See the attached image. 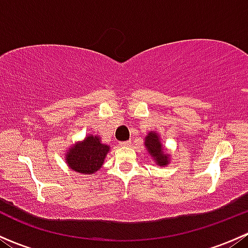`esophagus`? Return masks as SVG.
<instances>
[{"mask_svg":"<svg viewBox=\"0 0 248 248\" xmlns=\"http://www.w3.org/2000/svg\"><path fill=\"white\" fill-rule=\"evenodd\" d=\"M131 144H132L131 140H127V141L120 142V145H121V146H131Z\"/></svg>","mask_w":248,"mask_h":248,"instance_id":"obj_1","label":"esophagus"}]
</instances>
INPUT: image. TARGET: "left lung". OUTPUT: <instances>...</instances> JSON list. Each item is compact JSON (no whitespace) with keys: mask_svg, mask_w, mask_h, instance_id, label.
Segmentation results:
<instances>
[{"mask_svg":"<svg viewBox=\"0 0 248 248\" xmlns=\"http://www.w3.org/2000/svg\"><path fill=\"white\" fill-rule=\"evenodd\" d=\"M144 145L147 154L151 156L155 163L159 167H167L170 163L171 155L164 149L161 136L156 131H150L144 139Z\"/></svg>","mask_w":248,"mask_h":248,"instance_id":"left-lung-1","label":"left lung"}]
</instances>
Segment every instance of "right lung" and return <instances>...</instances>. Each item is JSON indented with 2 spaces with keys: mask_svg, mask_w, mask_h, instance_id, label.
<instances>
[{
  "mask_svg": "<svg viewBox=\"0 0 248 248\" xmlns=\"http://www.w3.org/2000/svg\"><path fill=\"white\" fill-rule=\"evenodd\" d=\"M109 151L110 146L102 142L101 137L87 134L66 150L64 161L71 170L91 175L102 168Z\"/></svg>",
  "mask_w": 248,
  "mask_h": 248,
  "instance_id": "add662e5",
  "label": "right lung"
}]
</instances>
